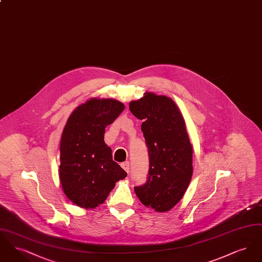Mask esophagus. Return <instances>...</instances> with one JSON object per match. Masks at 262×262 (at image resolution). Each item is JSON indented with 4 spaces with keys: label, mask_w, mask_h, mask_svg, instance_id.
<instances>
[{
    "label": "esophagus",
    "mask_w": 262,
    "mask_h": 262,
    "mask_svg": "<svg viewBox=\"0 0 262 262\" xmlns=\"http://www.w3.org/2000/svg\"><path fill=\"white\" fill-rule=\"evenodd\" d=\"M122 168L125 170L126 173H129V163H122Z\"/></svg>",
    "instance_id": "1"
}]
</instances>
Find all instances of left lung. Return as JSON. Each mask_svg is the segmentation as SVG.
<instances>
[{
  "instance_id": "1",
  "label": "left lung",
  "mask_w": 262,
  "mask_h": 262,
  "mask_svg": "<svg viewBox=\"0 0 262 262\" xmlns=\"http://www.w3.org/2000/svg\"><path fill=\"white\" fill-rule=\"evenodd\" d=\"M129 110L143 121L149 155L147 181L135 187L136 194L146 207L169 211L184 196L192 176V146L184 118L173 100L150 92L132 101Z\"/></svg>"
}]
</instances>
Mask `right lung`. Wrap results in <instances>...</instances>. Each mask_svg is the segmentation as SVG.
<instances>
[{"label":"right lung","instance_id":"add662e5","mask_svg":"<svg viewBox=\"0 0 262 262\" xmlns=\"http://www.w3.org/2000/svg\"><path fill=\"white\" fill-rule=\"evenodd\" d=\"M124 109L118 100L92 98L78 106L64 125L59 176L63 192L79 207H97L126 177L104 141L105 127Z\"/></svg>","mask_w":262,"mask_h":262}]
</instances>
